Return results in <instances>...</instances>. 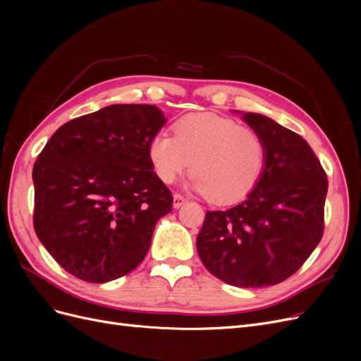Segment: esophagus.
Returning <instances> with one entry per match:
<instances>
[{
  "label": "esophagus",
  "mask_w": 361,
  "mask_h": 361,
  "mask_svg": "<svg viewBox=\"0 0 361 361\" xmlns=\"http://www.w3.org/2000/svg\"><path fill=\"white\" fill-rule=\"evenodd\" d=\"M185 202H187V199H185L182 194L176 192V194L173 195V206H174V207H180Z\"/></svg>",
  "instance_id": "1"
}]
</instances>
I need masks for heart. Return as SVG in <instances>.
Returning a JSON list of instances; mask_svg holds the SVG:
<instances>
[{"mask_svg": "<svg viewBox=\"0 0 361 361\" xmlns=\"http://www.w3.org/2000/svg\"><path fill=\"white\" fill-rule=\"evenodd\" d=\"M150 140L157 178L171 183L191 166V187L218 204L243 200L264 176L268 146L256 129L211 113H194Z\"/></svg>", "mask_w": 361, "mask_h": 361, "instance_id": "obj_1", "label": "heart"}]
</instances>
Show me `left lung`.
I'll use <instances>...</instances> for the list:
<instances>
[{"mask_svg": "<svg viewBox=\"0 0 361 361\" xmlns=\"http://www.w3.org/2000/svg\"><path fill=\"white\" fill-rule=\"evenodd\" d=\"M244 120L267 141V169L244 202L206 211L197 251L227 285L264 288L295 274L319 244L329 180L301 135L262 114Z\"/></svg>", "mask_w": 361, "mask_h": 361, "instance_id": "obj_1", "label": "left lung"}]
</instances>
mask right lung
<instances>
[{
	"instance_id": "add662e5",
	"label": "right lung",
	"mask_w": 361,
	"mask_h": 361,
	"mask_svg": "<svg viewBox=\"0 0 361 361\" xmlns=\"http://www.w3.org/2000/svg\"><path fill=\"white\" fill-rule=\"evenodd\" d=\"M166 122L155 105H110L60 126L39 154L32 224L69 274L105 283L143 262L173 204L147 155Z\"/></svg>"
}]
</instances>
